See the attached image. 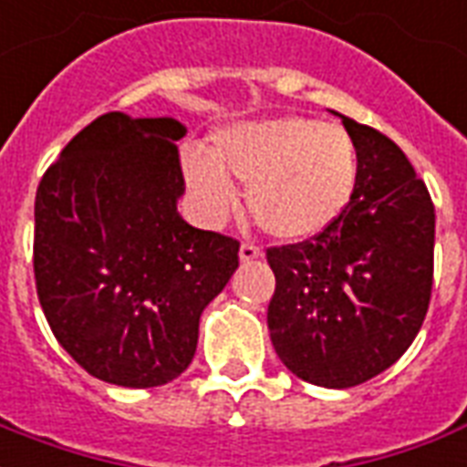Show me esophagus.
<instances>
[{"mask_svg":"<svg viewBox=\"0 0 467 467\" xmlns=\"http://www.w3.org/2000/svg\"><path fill=\"white\" fill-rule=\"evenodd\" d=\"M238 255H241V263H251L255 261V258H261L263 255V248L255 246V244H241V251H238Z\"/></svg>","mask_w":467,"mask_h":467,"instance_id":"obj_1","label":"esophagus"}]
</instances>
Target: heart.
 <instances>
[{
    "instance_id": "b5f03b06",
    "label": "heart",
    "mask_w": 467,
    "mask_h": 467,
    "mask_svg": "<svg viewBox=\"0 0 467 467\" xmlns=\"http://www.w3.org/2000/svg\"><path fill=\"white\" fill-rule=\"evenodd\" d=\"M182 167L209 219L234 212L231 182H238L248 187L255 223L283 241H303L332 226L359 177L357 147L345 130L297 115L231 125L213 135L212 154L187 147Z\"/></svg>"
}]
</instances>
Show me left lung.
<instances>
[{
    "label": "left lung",
    "mask_w": 467,
    "mask_h": 467,
    "mask_svg": "<svg viewBox=\"0 0 467 467\" xmlns=\"http://www.w3.org/2000/svg\"><path fill=\"white\" fill-rule=\"evenodd\" d=\"M359 157L352 202L332 226L265 251L275 273L268 329L297 379L347 389L409 349L429 313L436 209L394 140L342 115Z\"/></svg>",
    "instance_id": "obj_1"
}]
</instances>
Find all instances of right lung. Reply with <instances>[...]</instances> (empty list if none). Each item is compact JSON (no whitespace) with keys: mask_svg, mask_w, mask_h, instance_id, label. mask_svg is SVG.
Here are the masks:
<instances>
[{"mask_svg":"<svg viewBox=\"0 0 467 467\" xmlns=\"http://www.w3.org/2000/svg\"><path fill=\"white\" fill-rule=\"evenodd\" d=\"M184 132L171 118L105 113L38 182V303L58 345L108 384L177 379L194 359L202 310L238 268L236 238L177 212Z\"/></svg>","mask_w":467,"mask_h":467,"instance_id":"obj_1","label":"right lung"}]
</instances>
